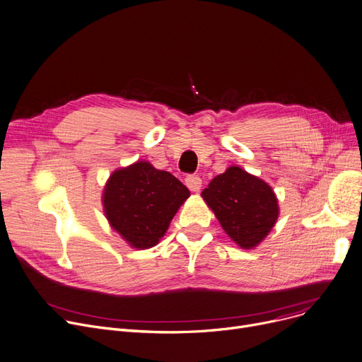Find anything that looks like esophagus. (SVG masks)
I'll list each match as a JSON object with an SVG mask.
<instances>
[{"instance_id":"34e87169","label":"esophagus","mask_w":362,"mask_h":362,"mask_svg":"<svg viewBox=\"0 0 362 362\" xmlns=\"http://www.w3.org/2000/svg\"><path fill=\"white\" fill-rule=\"evenodd\" d=\"M185 183L189 187V190H192V192H199L202 187V180L199 176H189V177H186Z\"/></svg>"}]
</instances>
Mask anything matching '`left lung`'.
<instances>
[{
  "label": "left lung",
  "mask_w": 362,
  "mask_h": 362,
  "mask_svg": "<svg viewBox=\"0 0 362 362\" xmlns=\"http://www.w3.org/2000/svg\"><path fill=\"white\" fill-rule=\"evenodd\" d=\"M201 197L227 235L246 250L257 247L267 238L279 216L272 186L238 165L215 176Z\"/></svg>",
  "instance_id": "1"
}]
</instances>
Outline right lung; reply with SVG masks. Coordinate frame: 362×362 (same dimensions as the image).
Segmentation results:
<instances>
[{
    "label": "right lung",
    "mask_w": 362,
    "mask_h": 362,
    "mask_svg": "<svg viewBox=\"0 0 362 362\" xmlns=\"http://www.w3.org/2000/svg\"><path fill=\"white\" fill-rule=\"evenodd\" d=\"M189 197V189L172 173L139 160L109 176L102 204L112 230L131 247L144 250L160 242Z\"/></svg>",
    "instance_id": "add662e5"
}]
</instances>
